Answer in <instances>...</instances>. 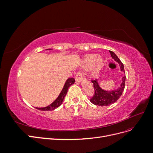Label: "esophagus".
I'll list each match as a JSON object with an SVG mask.
<instances>
[{"mask_svg": "<svg viewBox=\"0 0 153 153\" xmlns=\"http://www.w3.org/2000/svg\"><path fill=\"white\" fill-rule=\"evenodd\" d=\"M83 74L81 72H79L76 76V82L77 84H79L82 80Z\"/></svg>", "mask_w": 153, "mask_h": 153, "instance_id": "1", "label": "esophagus"}]
</instances>
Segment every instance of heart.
I'll return each instance as SVG.
<instances>
[{
  "label": "heart",
  "instance_id": "b5f03b06",
  "mask_svg": "<svg viewBox=\"0 0 153 153\" xmlns=\"http://www.w3.org/2000/svg\"><path fill=\"white\" fill-rule=\"evenodd\" d=\"M105 64L104 58L101 55L97 54H88L82 60V65L84 68L91 67V76L97 77L103 69Z\"/></svg>",
  "mask_w": 153,
  "mask_h": 153
}]
</instances>
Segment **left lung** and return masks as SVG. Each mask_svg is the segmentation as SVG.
I'll return each mask as SVG.
<instances>
[{
	"label": "left lung",
	"instance_id": "obj_1",
	"mask_svg": "<svg viewBox=\"0 0 153 153\" xmlns=\"http://www.w3.org/2000/svg\"><path fill=\"white\" fill-rule=\"evenodd\" d=\"M109 52L112 59L118 64L120 71L122 72H125V71H124L123 64H122L120 60L118 58V56L114 52L110 50H109ZM126 79V77L123 76L122 78V82L120 86L114 90H105L101 88L100 86L98 79L91 81V82L93 83V86L95 92L93 97L91 98L90 101L95 105L101 106H106L114 103L119 99L123 91L124 88H125Z\"/></svg>",
	"mask_w": 153,
	"mask_h": 153
}]
</instances>
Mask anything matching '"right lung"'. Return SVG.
<instances>
[{
	"mask_svg": "<svg viewBox=\"0 0 153 153\" xmlns=\"http://www.w3.org/2000/svg\"><path fill=\"white\" fill-rule=\"evenodd\" d=\"M47 50H51L52 49H47ZM74 82H75V80L74 78L67 79L64 84V86L63 88H62L60 93L59 95V97L56 98V99L53 101V102H52V103L47 106L42 107V108H38V107H36V108L38 110H42V111H50V110H53L56 109V108H58V107H59L62 105V102H63L64 99L67 93L68 89H69V88L71 85H72V84Z\"/></svg>",
	"mask_w": 153,
	"mask_h": 153,
	"instance_id": "1",
	"label": "right lung"
}]
</instances>
